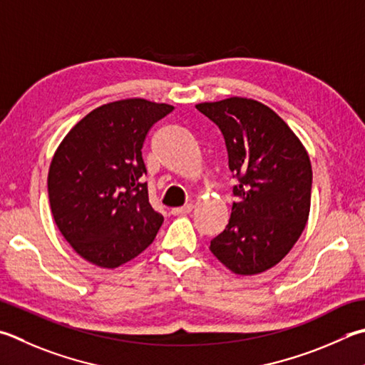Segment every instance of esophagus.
Returning <instances> with one entry per match:
<instances>
[{
  "instance_id": "esophagus-1",
  "label": "esophagus",
  "mask_w": 365,
  "mask_h": 365,
  "mask_svg": "<svg viewBox=\"0 0 365 365\" xmlns=\"http://www.w3.org/2000/svg\"><path fill=\"white\" fill-rule=\"evenodd\" d=\"M191 210H193V204H187V205H183V207L172 209L170 214L172 215H187V214H190Z\"/></svg>"
}]
</instances>
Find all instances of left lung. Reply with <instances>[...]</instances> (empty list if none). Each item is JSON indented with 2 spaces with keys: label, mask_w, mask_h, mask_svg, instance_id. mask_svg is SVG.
<instances>
[{
  "label": "left lung",
  "mask_w": 365,
  "mask_h": 365,
  "mask_svg": "<svg viewBox=\"0 0 365 365\" xmlns=\"http://www.w3.org/2000/svg\"><path fill=\"white\" fill-rule=\"evenodd\" d=\"M196 108L222 130L237 201L210 252L235 274L263 273L286 257L307 227L313 170L307 148L262 102L230 97Z\"/></svg>",
  "instance_id": "left-lung-1"
}]
</instances>
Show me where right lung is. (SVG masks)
<instances>
[{
	"mask_svg": "<svg viewBox=\"0 0 365 365\" xmlns=\"http://www.w3.org/2000/svg\"><path fill=\"white\" fill-rule=\"evenodd\" d=\"M172 110L138 97L105 103L73 125L52 156V217L73 250L96 267L130 262L161 228L164 217L142 180V148L151 125Z\"/></svg>",
	"mask_w": 365,
	"mask_h": 365,
	"instance_id": "add662e5",
	"label": "right lung"
}]
</instances>
